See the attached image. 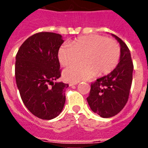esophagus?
Instances as JSON below:
<instances>
[{"label": "esophagus", "mask_w": 148, "mask_h": 148, "mask_svg": "<svg viewBox=\"0 0 148 148\" xmlns=\"http://www.w3.org/2000/svg\"><path fill=\"white\" fill-rule=\"evenodd\" d=\"M78 84V82H70V86L75 85V84Z\"/></svg>", "instance_id": "obj_1"}]
</instances>
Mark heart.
I'll return each mask as SVG.
<instances>
[{
	"mask_svg": "<svg viewBox=\"0 0 148 148\" xmlns=\"http://www.w3.org/2000/svg\"><path fill=\"white\" fill-rule=\"evenodd\" d=\"M84 61L67 68L64 72L66 81L78 82L87 80L97 73L108 75L117 66L121 58V47L116 40L99 35L82 36L64 45L58 50V59L64 66L82 59Z\"/></svg>",
	"mask_w": 148,
	"mask_h": 148,
	"instance_id": "heart-1",
	"label": "heart"
}]
</instances>
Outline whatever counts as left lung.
Wrapping results in <instances>:
<instances>
[{
	"label": "left lung",
	"instance_id": "obj_1",
	"mask_svg": "<svg viewBox=\"0 0 148 148\" xmlns=\"http://www.w3.org/2000/svg\"><path fill=\"white\" fill-rule=\"evenodd\" d=\"M121 45L118 65L108 75L91 83L87 102L94 113L103 118L118 114L129 99L133 80V64L130 50L121 38L113 35Z\"/></svg>",
	"mask_w": 148,
	"mask_h": 148
}]
</instances>
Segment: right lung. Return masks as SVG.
<instances>
[{
  "mask_svg": "<svg viewBox=\"0 0 148 148\" xmlns=\"http://www.w3.org/2000/svg\"><path fill=\"white\" fill-rule=\"evenodd\" d=\"M63 42L59 34L38 32L21 44L16 55L15 80L21 97L27 109L41 119L57 117L65 104L69 84L53 83L61 77L58 54Z\"/></svg>",
  "mask_w": 148,
  "mask_h": 148,
  "instance_id": "1",
  "label": "right lung"
}]
</instances>
